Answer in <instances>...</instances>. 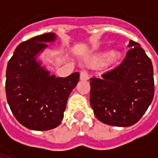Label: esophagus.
I'll return each instance as SVG.
<instances>
[{
	"mask_svg": "<svg viewBox=\"0 0 158 158\" xmlns=\"http://www.w3.org/2000/svg\"><path fill=\"white\" fill-rule=\"evenodd\" d=\"M79 79H80V80H88V79H89V73H88L86 70H81V71H80Z\"/></svg>",
	"mask_w": 158,
	"mask_h": 158,
	"instance_id": "34e87169",
	"label": "esophagus"
}]
</instances>
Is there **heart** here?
Masks as SVG:
<instances>
[{
    "mask_svg": "<svg viewBox=\"0 0 158 158\" xmlns=\"http://www.w3.org/2000/svg\"><path fill=\"white\" fill-rule=\"evenodd\" d=\"M122 58V54L119 52V51H115V50H112L110 52H102V53H99L98 55H96L94 56V61L96 62H102L105 60L106 64L107 65H115L117 64Z\"/></svg>",
    "mask_w": 158,
    "mask_h": 158,
    "instance_id": "1",
    "label": "heart"
}]
</instances>
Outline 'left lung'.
Masks as SVG:
<instances>
[{
	"label": "left lung",
	"instance_id": "obj_1",
	"mask_svg": "<svg viewBox=\"0 0 158 158\" xmlns=\"http://www.w3.org/2000/svg\"><path fill=\"white\" fill-rule=\"evenodd\" d=\"M123 61L102 78L90 79V105L103 123L128 127L136 123L151 104L155 88L150 58L135 41Z\"/></svg>",
	"mask_w": 158,
	"mask_h": 158
}]
</instances>
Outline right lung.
Wrapping results in <instances>:
<instances>
[{"label": "right lung", "instance_id": "1", "mask_svg": "<svg viewBox=\"0 0 158 158\" xmlns=\"http://www.w3.org/2000/svg\"><path fill=\"white\" fill-rule=\"evenodd\" d=\"M56 39L54 33H48L21 43L7 65L8 104L16 120L31 130L48 131L60 124L69 96L79 79V72L56 78L38 60L48 43Z\"/></svg>", "mask_w": 158, "mask_h": 158}]
</instances>
